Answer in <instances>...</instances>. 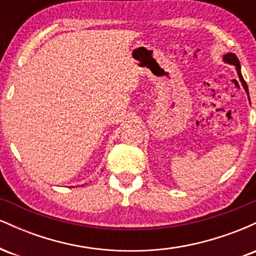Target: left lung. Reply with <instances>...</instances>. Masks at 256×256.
<instances>
[{"mask_svg": "<svg viewBox=\"0 0 256 256\" xmlns=\"http://www.w3.org/2000/svg\"><path fill=\"white\" fill-rule=\"evenodd\" d=\"M222 60H224V62H226V64H234V66H236V70H237V74H238V78H240V83H242V86L244 88V90H246V95L249 96L248 85H246V80H244V79H243V76H242V73H240V60H238V58H237L236 55L234 54V52H228V54H225V55H224V58H222ZM249 101H250V98H249Z\"/></svg>", "mask_w": 256, "mask_h": 256, "instance_id": "1", "label": "left lung"}]
</instances>
